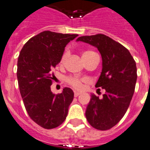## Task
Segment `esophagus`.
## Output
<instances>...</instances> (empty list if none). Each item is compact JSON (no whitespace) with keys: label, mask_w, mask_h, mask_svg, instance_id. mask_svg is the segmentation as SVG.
Instances as JSON below:
<instances>
[{"label":"esophagus","mask_w":150,"mask_h":150,"mask_svg":"<svg viewBox=\"0 0 150 150\" xmlns=\"http://www.w3.org/2000/svg\"><path fill=\"white\" fill-rule=\"evenodd\" d=\"M82 94V93L78 92V91H75V92H74V95H75V97H77L78 96H79L80 94Z\"/></svg>","instance_id":"1"}]
</instances>
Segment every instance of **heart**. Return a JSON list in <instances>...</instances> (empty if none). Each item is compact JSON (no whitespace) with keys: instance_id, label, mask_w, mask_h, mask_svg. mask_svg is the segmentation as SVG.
<instances>
[{"instance_id":"obj_1","label":"heart","mask_w":150,"mask_h":150,"mask_svg":"<svg viewBox=\"0 0 150 150\" xmlns=\"http://www.w3.org/2000/svg\"><path fill=\"white\" fill-rule=\"evenodd\" d=\"M94 53H94V52L92 51V50H86V51H84L83 53L82 57L84 60V59H86L87 57L90 56L91 55L94 54ZM69 50H65L64 53L63 55H62V58H61L60 64L62 65L65 63V61H66V59H67V57L69 56ZM67 81V82L69 83L71 86H72L75 89H78V90L82 89L83 83L84 82V80L80 79V78H68Z\"/></svg>"}]
</instances>
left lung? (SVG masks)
<instances>
[{
  "label": "left lung",
  "instance_id": "8db88e82",
  "mask_svg": "<svg viewBox=\"0 0 150 150\" xmlns=\"http://www.w3.org/2000/svg\"><path fill=\"white\" fill-rule=\"evenodd\" d=\"M97 47L102 57V72L96 88L105 90L103 98L91 94L86 110L87 121L94 128L106 130L125 114L137 80L136 62L127 48L104 34L80 36L76 40Z\"/></svg>",
  "mask_w": 150,
  "mask_h": 150
}]
</instances>
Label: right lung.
<instances>
[{"label":"right lung","instance_id":"1","mask_svg":"<svg viewBox=\"0 0 150 150\" xmlns=\"http://www.w3.org/2000/svg\"><path fill=\"white\" fill-rule=\"evenodd\" d=\"M78 36L45 30L30 38L20 51L17 72L20 94L29 117L43 128L62 124L73 100L70 88L55 94L50 86L53 68L60 63L67 45Z\"/></svg>","mask_w":150,"mask_h":150}]
</instances>
